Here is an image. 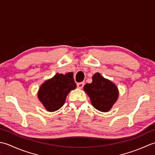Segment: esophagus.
Masks as SVG:
<instances>
[{"instance_id":"obj_1","label":"esophagus","mask_w":155,"mask_h":155,"mask_svg":"<svg viewBox=\"0 0 155 155\" xmlns=\"http://www.w3.org/2000/svg\"><path fill=\"white\" fill-rule=\"evenodd\" d=\"M84 84H85L84 82H80V83H78L77 84V86H78V88H80V89H81V88L84 87Z\"/></svg>"}]
</instances>
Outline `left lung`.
I'll use <instances>...</instances> for the list:
<instances>
[{
	"label": "left lung",
	"instance_id": "8db88e82",
	"mask_svg": "<svg viewBox=\"0 0 155 155\" xmlns=\"http://www.w3.org/2000/svg\"><path fill=\"white\" fill-rule=\"evenodd\" d=\"M84 90L89 96L93 106L101 112H108L118 97L116 85L99 73L93 75L92 82L85 85Z\"/></svg>",
	"mask_w": 155,
	"mask_h": 155
}]
</instances>
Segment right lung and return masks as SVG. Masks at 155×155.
Segmentation results:
<instances>
[{
    "instance_id": "add662e5",
    "label": "right lung",
    "mask_w": 155,
    "mask_h": 155,
    "mask_svg": "<svg viewBox=\"0 0 155 155\" xmlns=\"http://www.w3.org/2000/svg\"><path fill=\"white\" fill-rule=\"evenodd\" d=\"M76 87L73 75L56 74L40 87L38 97L47 111L54 112L64 105L70 91Z\"/></svg>"
}]
</instances>
